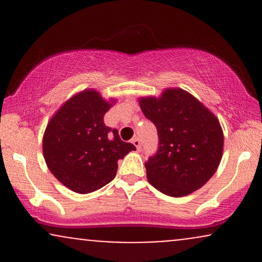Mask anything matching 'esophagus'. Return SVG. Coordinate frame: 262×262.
I'll return each instance as SVG.
<instances>
[{
	"label": "esophagus",
	"instance_id": "esophagus-1",
	"mask_svg": "<svg viewBox=\"0 0 262 262\" xmlns=\"http://www.w3.org/2000/svg\"><path fill=\"white\" fill-rule=\"evenodd\" d=\"M132 143L134 144L135 148H137L138 150L141 149V141H140V139H139V138H138V137L133 138V139H132Z\"/></svg>",
	"mask_w": 262,
	"mask_h": 262
}]
</instances>
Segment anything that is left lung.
I'll return each mask as SVG.
<instances>
[{
	"instance_id": "obj_1",
	"label": "left lung",
	"mask_w": 262,
	"mask_h": 262,
	"mask_svg": "<svg viewBox=\"0 0 262 262\" xmlns=\"http://www.w3.org/2000/svg\"><path fill=\"white\" fill-rule=\"evenodd\" d=\"M139 104L159 135L158 151L145 162L150 185L171 197L187 196L202 187L223 154L217 117L182 89H166L159 98L141 97Z\"/></svg>"
}]
</instances>
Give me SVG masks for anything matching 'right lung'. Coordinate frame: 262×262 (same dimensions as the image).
<instances>
[{
    "mask_svg": "<svg viewBox=\"0 0 262 262\" xmlns=\"http://www.w3.org/2000/svg\"><path fill=\"white\" fill-rule=\"evenodd\" d=\"M107 102L95 90L73 96L48 123L43 154L48 167L62 185L76 193H91L116 177L119 159L135 146L119 138L103 117Z\"/></svg>",
    "mask_w": 262,
    "mask_h": 262,
    "instance_id": "obj_1",
    "label": "right lung"
}]
</instances>
